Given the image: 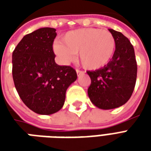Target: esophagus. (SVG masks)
Here are the masks:
<instances>
[{"label": "esophagus", "instance_id": "1", "mask_svg": "<svg viewBox=\"0 0 151 151\" xmlns=\"http://www.w3.org/2000/svg\"><path fill=\"white\" fill-rule=\"evenodd\" d=\"M76 72H77V74H78V75H80V74H83V73H84L83 71H81V70H79V69H77Z\"/></svg>", "mask_w": 151, "mask_h": 151}]
</instances>
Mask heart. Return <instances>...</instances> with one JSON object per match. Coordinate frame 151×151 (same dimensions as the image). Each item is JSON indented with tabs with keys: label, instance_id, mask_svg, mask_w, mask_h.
Masks as SVG:
<instances>
[{
	"label": "heart",
	"instance_id": "b5f03b06",
	"mask_svg": "<svg viewBox=\"0 0 151 151\" xmlns=\"http://www.w3.org/2000/svg\"><path fill=\"white\" fill-rule=\"evenodd\" d=\"M54 52L63 63L68 64L78 52V60L88 69L107 65L116 50V40L111 32L97 28H82L67 32L62 42L56 41Z\"/></svg>",
	"mask_w": 151,
	"mask_h": 151
}]
</instances>
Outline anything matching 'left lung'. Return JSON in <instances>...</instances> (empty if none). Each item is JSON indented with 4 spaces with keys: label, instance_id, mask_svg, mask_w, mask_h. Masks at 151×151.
Segmentation results:
<instances>
[{
    "label": "left lung",
    "instance_id": "obj_1",
    "mask_svg": "<svg viewBox=\"0 0 151 151\" xmlns=\"http://www.w3.org/2000/svg\"><path fill=\"white\" fill-rule=\"evenodd\" d=\"M108 31L116 40L112 58L101 69L86 72L91 80L89 98L95 107L104 110L127 103L134 90L137 71L134 49L129 39L112 29Z\"/></svg>",
    "mask_w": 151,
    "mask_h": 151
}]
</instances>
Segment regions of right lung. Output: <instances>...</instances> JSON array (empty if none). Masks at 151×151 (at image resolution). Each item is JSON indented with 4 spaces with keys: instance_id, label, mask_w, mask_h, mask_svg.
Returning <instances> with one entry per match:
<instances>
[{
    "instance_id": "right-lung-1",
    "label": "right lung",
    "mask_w": 151,
    "mask_h": 151,
    "mask_svg": "<svg viewBox=\"0 0 151 151\" xmlns=\"http://www.w3.org/2000/svg\"><path fill=\"white\" fill-rule=\"evenodd\" d=\"M56 36V29L40 28L26 35L12 56L15 88L26 106L40 115L60 111L66 90L78 78L72 67L55 62L52 43Z\"/></svg>"
}]
</instances>
